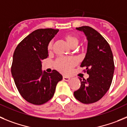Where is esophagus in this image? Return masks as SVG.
I'll return each instance as SVG.
<instances>
[{
    "instance_id": "obj_1",
    "label": "esophagus",
    "mask_w": 127,
    "mask_h": 127,
    "mask_svg": "<svg viewBox=\"0 0 127 127\" xmlns=\"http://www.w3.org/2000/svg\"><path fill=\"white\" fill-rule=\"evenodd\" d=\"M63 78L64 80L65 81H69V80H70V77H68V76H63Z\"/></svg>"
}]
</instances>
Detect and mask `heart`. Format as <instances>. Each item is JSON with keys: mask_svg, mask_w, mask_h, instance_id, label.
I'll list each match as a JSON object with an SVG mask.
<instances>
[{"mask_svg": "<svg viewBox=\"0 0 127 127\" xmlns=\"http://www.w3.org/2000/svg\"><path fill=\"white\" fill-rule=\"evenodd\" d=\"M64 38L68 44L71 47H75L78 44L79 40L76 36L71 35H66ZM48 51H51L52 49V42H50L47 47ZM77 63L75 58H59L56 61L55 66L56 69L63 73L67 74L71 71L74 66Z\"/></svg>", "mask_w": 127, "mask_h": 127, "instance_id": "obj_1", "label": "heart"}]
</instances>
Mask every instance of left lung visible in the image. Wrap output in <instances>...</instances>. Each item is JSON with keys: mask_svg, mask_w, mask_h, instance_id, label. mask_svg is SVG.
Masks as SVG:
<instances>
[{"mask_svg": "<svg viewBox=\"0 0 127 127\" xmlns=\"http://www.w3.org/2000/svg\"><path fill=\"white\" fill-rule=\"evenodd\" d=\"M76 29L84 33L87 40L86 55L80 66L86 68L89 77L80 78V87L74 92V96L83 104L94 103L110 87L115 70L113 56L109 44L96 30L87 26Z\"/></svg>", "mask_w": 127, "mask_h": 127, "instance_id": "obj_1", "label": "left lung"}]
</instances>
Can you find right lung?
I'll list each match as a JSON object with an SVG mask.
<instances>
[{"label": "right lung", "mask_w": 127, "mask_h": 127, "mask_svg": "<svg viewBox=\"0 0 127 127\" xmlns=\"http://www.w3.org/2000/svg\"><path fill=\"white\" fill-rule=\"evenodd\" d=\"M59 30L38 29L25 37L13 54L11 73L21 96L35 105L45 103L53 97L63 76L56 70L42 69V60L48 56L47 47Z\"/></svg>", "instance_id": "add662e5"}]
</instances>
